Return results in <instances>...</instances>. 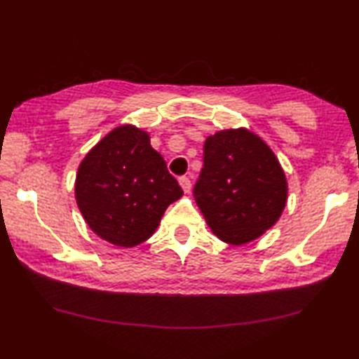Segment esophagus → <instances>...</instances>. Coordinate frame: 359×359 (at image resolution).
I'll use <instances>...</instances> for the list:
<instances>
[{
    "label": "esophagus",
    "mask_w": 359,
    "mask_h": 359,
    "mask_svg": "<svg viewBox=\"0 0 359 359\" xmlns=\"http://www.w3.org/2000/svg\"><path fill=\"white\" fill-rule=\"evenodd\" d=\"M179 183H180V186H182V189H183L184 194H189V192H191L192 183H191V180H189L188 177H180V179H179Z\"/></svg>",
    "instance_id": "34e87169"
}]
</instances>
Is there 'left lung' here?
Returning a JSON list of instances; mask_svg holds the SVG:
<instances>
[{
	"instance_id": "1",
	"label": "left lung",
	"mask_w": 359,
	"mask_h": 359,
	"mask_svg": "<svg viewBox=\"0 0 359 359\" xmlns=\"http://www.w3.org/2000/svg\"><path fill=\"white\" fill-rule=\"evenodd\" d=\"M194 198L214 235L241 246L278 222L287 202V180L262 137L246 128L224 129L205 139Z\"/></svg>"
}]
</instances>
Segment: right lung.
Wrapping results in <instances>:
<instances>
[{
    "instance_id": "1",
    "label": "right lung",
    "mask_w": 359,
    "mask_h": 359,
    "mask_svg": "<svg viewBox=\"0 0 359 359\" xmlns=\"http://www.w3.org/2000/svg\"><path fill=\"white\" fill-rule=\"evenodd\" d=\"M183 196L149 133L121 124L89 149L74 180L76 204L89 229L118 248L148 241L167 207Z\"/></svg>"
}]
</instances>
